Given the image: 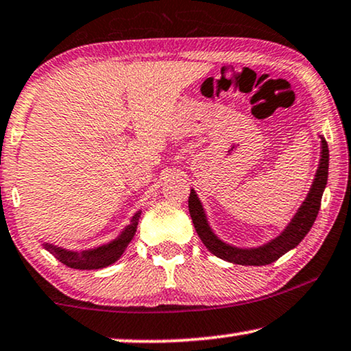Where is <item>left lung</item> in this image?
<instances>
[{
	"label": "left lung",
	"instance_id": "obj_1",
	"mask_svg": "<svg viewBox=\"0 0 351 351\" xmlns=\"http://www.w3.org/2000/svg\"><path fill=\"white\" fill-rule=\"evenodd\" d=\"M321 138V158L317 163V170L315 173V180L310 191H308L305 200H303L300 207H298L297 213L293 215L291 223L284 228L281 234L261 244L258 247H236L228 244L219 239L215 234L210 223L207 219V213H205L204 205L200 202L194 189H191L189 194V213L193 218L194 228L197 231L200 241L204 245L212 252L215 256L221 258L224 261H230L234 265H247V266H263L276 261L279 256L287 254L289 250L295 249L300 244L303 237L308 234L311 230L313 223L317 217L321 207V197L324 193L326 184H328V173H329V147L328 143L322 134Z\"/></svg>",
	"mask_w": 351,
	"mask_h": 351
}]
</instances>
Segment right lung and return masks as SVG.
Segmentation results:
<instances>
[{"instance_id": "1", "label": "right lung", "mask_w": 351, "mask_h": 351, "mask_svg": "<svg viewBox=\"0 0 351 351\" xmlns=\"http://www.w3.org/2000/svg\"><path fill=\"white\" fill-rule=\"evenodd\" d=\"M141 218V210L136 212L130 219L128 226L123 228V231L120 232L115 239H112L107 244L93 247V249L85 250H69L64 247L49 244L45 242L43 247L49 254H53L60 263L73 269H101L106 268L112 263H115L117 260L123 255V252L127 250V247L132 239L136 234L138 230V221Z\"/></svg>"}]
</instances>
